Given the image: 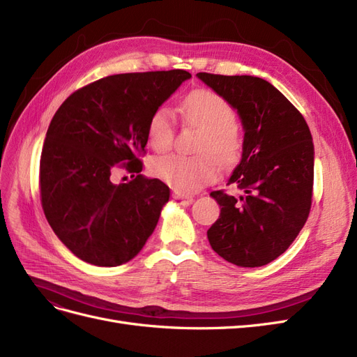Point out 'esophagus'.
I'll list each match as a JSON object with an SVG mask.
<instances>
[{
  "label": "esophagus",
  "mask_w": 357,
  "mask_h": 357,
  "mask_svg": "<svg viewBox=\"0 0 357 357\" xmlns=\"http://www.w3.org/2000/svg\"><path fill=\"white\" fill-rule=\"evenodd\" d=\"M172 197L176 199H192V193L181 192V190H172Z\"/></svg>",
  "instance_id": "esophagus-1"
}]
</instances>
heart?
I'll return each instance as SVG.
<instances>
[{
    "label": "heart",
    "instance_id": "obj_1",
    "mask_svg": "<svg viewBox=\"0 0 357 357\" xmlns=\"http://www.w3.org/2000/svg\"><path fill=\"white\" fill-rule=\"evenodd\" d=\"M181 113L192 125L201 128L195 150L199 153L185 156L169 153L152 162V171L169 186L183 192H195L208 185L222 165H229L241 149L235 129V113L223 96L208 89L190 92L181 104ZM150 144L158 152H165L174 142L176 119L167 107H158L147 125ZM215 155L214 160L212 156Z\"/></svg>",
    "mask_w": 357,
    "mask_h": 357
}]
</instances>
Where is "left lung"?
Here are the masks:
<instances>
[{"instance_id":"1","label":"left lung","mask_w":357,"mask_h":357,"mask_svg":"<svg viewBox=\"0 0 357 357\" xmlns=\"http://www.w3.org/2000/svg\"><path fill=\"white\" fill-rule=\"evenodd\" d=\"M238 112L243 155L228 180L243 193L210 195L220 215L207 231L213 250L234 265L255 268L283 255L311 210L314 146L296 107L274 86L253 75L198 73Z\"/></svg>"}]
</instances>
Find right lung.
Listing matches in <instances>:
<instances>
[{"mask_svg": "<svg viewBox=\"0 0 357 357\" xmlns=\"http://www.w3.org/2000/svg\"><path fill=\"white\" fill-rule=\"evenodd\" d=\"M185 70L114 74L61 104L40 159V198L58 238L82 261L117 266L153 234L169 188L139 174L152 113L190 79ZM123 169L133 178L116 183Z\"/></svg>", "mask_w": 357, "mask_h": 357, "instance_id": "right-lung-1", "label": "right lung"}]
</instances>
